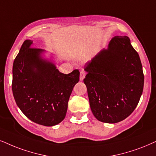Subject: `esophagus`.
Returning a JSON list of instances; mask_svg holds the SVG:
<instances>
[{"instance_id":"obj_1","label":"esophagus","mask_w":156,"mask_h":156,"mask_svg":"<svg viewBox=\"0 0 156 156\" xmlns=\"http://www.w3.org/2000/svg\"><path fill=\"white\" fill-rule=\"evenodd\" d=\"M85 76H86V72H85L84 70H81V71H80V80H83Z\"/></svg>"}]
</instances>
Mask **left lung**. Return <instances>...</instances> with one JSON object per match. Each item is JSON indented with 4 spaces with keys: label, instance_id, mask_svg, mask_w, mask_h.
Instances as JSON below:
<instances>
[{
    "label": "left lung",
    "instance_id": "left-lung-1",
    "mask_svg": "<svg viewBox=\"0 0 156 156\" xmlns=\"http://www.w3.org/2000/svg\"><path fill=\"white\" fill-rule=\"evenodd\" d=\"M84 70L90 109L98 121L117 123L133 113L143 94L144 75L129 37H113Z\"/></svg>",
    "mask_w": 156,
    "mask_h": 156
}]
</instances>
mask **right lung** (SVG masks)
I'll return each instance as SVG.
<instances>
[{
	"instance_id": "obj_1",
	"label": "right lung",
	"mask_w": 156,
	"mask_h": 156,
	"mask_svg": "<svg viewBox=\"0 0 156 156\" xmlns=\"http://www.w3.org/2000/svg\"><path fill=\"white\" fill-rule=\"evenodd\" d=\"M23 42L13 65L12 90L21 111L29 119L44 126L58 125L65 119L69 98L79 81L80 72L60 73L50 61L41 58L42 49Z\"/></svg>"
}]
</instances>
